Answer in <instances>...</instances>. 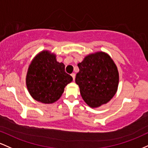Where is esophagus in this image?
I'll return each mask as SVG.
<instances>
[{
    "label": "esophagus",
    "instance_id": "1",
    "mask_svg": "<svg viewBox=\"0 0 148 148\" xmlns=\"http://www.w3.org/2000/svg\"><path fill=\"white\" fill-rule=\"evenodd\" d=\"M71 76L73 77V80H75V74L72 73V74H71Z\"/></svg>",
    "mask_w": 148,
    "mask_h": 148
}]
</instances>
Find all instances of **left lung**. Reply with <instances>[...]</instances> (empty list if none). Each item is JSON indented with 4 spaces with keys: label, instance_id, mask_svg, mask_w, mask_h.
<instances>
[{
    "label": "left lung",
    "instance_id": "left-lung-1",
    "mask_svg": "<svg viewBox=\"0 0 148 148\" xmlns=\"http://www.w3.org/2000/svg\"><path fill=\"white\" fill-rule=\"evenodd\" d=\"M77 66L75 82L84 102L92 108L109 102L119 84L118 69L110 56L102 51L92 53Z\"/></svg>",
    "mask_w": 148,
    "mask_h": 148
}]
</instances>
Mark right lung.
I'll return each instance as SVG.
<instances>
[{
	"label": "right lung",
	"mask_w": 148,
	"mask_h": 148,
	"mask_svg": "<svg viewBox=\"0 0 148 148\" xmlns=\"http://www.w3.org/2000/svg\"><path fill=\"white\" fill-rule=\"evenodd\" d=\"M56 54L42 50L35 56L29 64L26 84L30 95L38 102L54 103L59 100L64 88L73 81L65 72V65L56 61Z\"/></svg>",
	"instance_id": "add662e5"
}]
</instances>
